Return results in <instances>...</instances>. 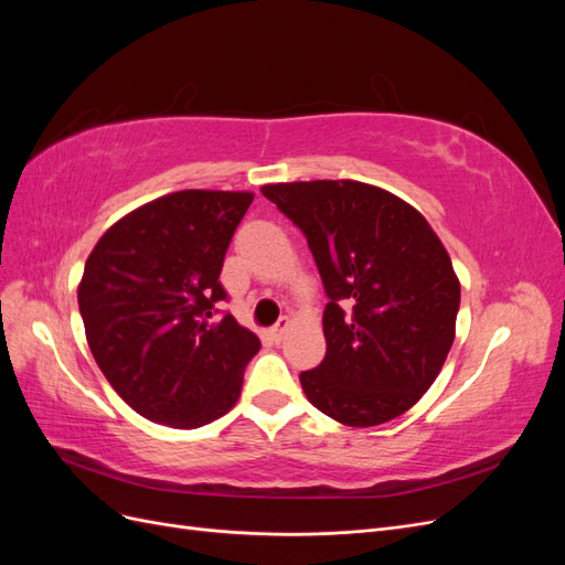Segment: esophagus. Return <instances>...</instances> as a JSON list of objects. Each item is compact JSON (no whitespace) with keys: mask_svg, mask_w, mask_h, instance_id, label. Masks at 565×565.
<instances>
[{"mask_svg":"<svg viewBox=\"0 0 565 565\" xmlns=\"http://www.w3.org/2000/svg\"><path fill=\"white\" fill-rule=\"evenodd\" d=\"M287 330H289V318H280V320H278V324H276V328L270 330V337L276 339V341H280V339L287 334Z\"/></svg>","mask_w":565,"mask_h":565,"instance_id":"34e87169","label":"esophagus"}]
</instances>
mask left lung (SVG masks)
Returning a JSON list of instances; mask_svg holds the SVG:
<instances>
[{"label":"left lung","instance_id":"left-lung-1","mask_svg":"<svg viewBox=\"0 0 565 565\" xmlns=\"http://www.w3.org/2000/svg\"><path fill=\"white\" fill-rule=\"evenodd\" d=\"M262 193L309 241L330 301L324 361L301 372L306 398L365 429L413 407L455 341L459 280L413 204L363 181L268 183Z\"/></svg>","mask_w":565,"mask_h":565}]
</instances>
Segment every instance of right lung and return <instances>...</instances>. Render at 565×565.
<instances>
[{"label":"right lung","instance_id":"1","mask_svg":"<svg viewBox=\"0 0 565 565\" xmlns=\"http://www.w3.org/2000/svg\"><path fill=\"white\" fill-rule=\"evenodd\" d=\"M247 191H177L125 214L84 264L77 303L100 372L131 409L198 429L241 398L262 341L231 313L214 318Z\"/></svg>","mask_w":565,"mask_h":565}]
</instances>
